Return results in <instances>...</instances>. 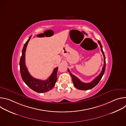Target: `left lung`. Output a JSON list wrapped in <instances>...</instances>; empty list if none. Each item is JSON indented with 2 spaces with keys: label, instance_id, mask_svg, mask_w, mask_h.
I'll return each mask as SVG.
<instances>
[{
  "label": "left lung",
  "instance_id": "obj_1",
  "mask_svg": "<svg viewBox=\"0 0 126 126\" xmlns=\"http://www.w3.org/2000/svg\"><path fill=\"white\" fill-rule=\"evenodd\" d=\"M98 42L99 44L100 45V46L101 47V50L103 53V56H104V66L102 68V70L101 71V72L100 74L96 78H95L90 83H85L84 82H82L81 81H80L77 77H76L75 75L72 74L71 73V72L70 71L69 69H68V71L70 74L71 77H72V80L73 83L74 84V86L78 89L79 90H87L91 89L93 88H94L95 86H96L99 81L101 80V78H102L105 71V68H106V58L105 56V54L104 51L103 50V48H102V45L100 42V41L99 40L98 41Z\"/></svg>",
  "mask_w": 126,
  "mask_h": 126
}]
</instances>
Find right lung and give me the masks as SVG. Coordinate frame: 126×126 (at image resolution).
Segmentation results:
<instances>
[{"mask_svg": "<svg viewBox=\"0 0 126 126\" xmlns=\"http://www.w3.org/2000/svg\"><path fill=\"white\" fill-rule=\"evenodd\" d=\"M31 37V36L24 45L22 51V56L19 62L21 76L24 83L33 91L40 93H45L50 91L55 86L57 79V73L58 67L54 69L52 74L46 80L35 79L30 75L25 65V60L26 47Z\"/></svg>", "mask_w": 126, "mask_h": 126, "instance_id": "right-lung-1", "label": "right lung"}]
</instances>
